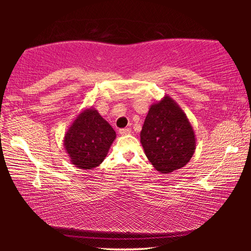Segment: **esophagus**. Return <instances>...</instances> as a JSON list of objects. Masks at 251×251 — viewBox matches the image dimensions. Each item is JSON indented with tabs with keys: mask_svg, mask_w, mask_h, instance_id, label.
I'll use <instances>...</instances> for the list:
<instances>
[{
	"mask_svg": "<svg viewBox=\"0 0 251 251\" xmlns=\"http://www.w3.org/2000/svg\"><path fill=\"white\" fill-rule=\"evenodd\" d=\"M130 128H122L120 129V134L121 135H129L130 134Z\"/></svg>",
	"mask_w": 251,
	"mask_h": 251,
	"instance_id": "obj_1",
	"label": "esophagus"
}]
</instances>
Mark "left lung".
I'll use <instances>...</instances> for the list:
<instances>
[{
	"instance_id": "left-lung-1",
	"label": "left lung",
	"mask_w": 251,
	"mask_h": 251,
	"mask_svg": "<svg viewBox=\"0 0 251 251\" xmlns=\"http://www.w3.org/2000/svg\"><path fill=\"white\" fill-rule=\"evenodd\" d=\"M141 143L156 171L171 174L193 157L196 135L180 106L165 95L151 105L141 130Z\"/></svg>"
}]
</instances>
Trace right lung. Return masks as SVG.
Masks as SVG:
<instances>
[{"label": "right lung", "mask_w": 251, "mask_h": 251, "mask_svg": "<svg viewBox=\"0 0 251 251\" xmlns=\"http://www.w3.org/2000/svg\"><path fill=\"white\" fill-rule=\"evenodd\" d=\"M116 138L113 127L94 107L84 108L64 135V148L71 163L79 169H93L103 163Z\"/></svg>", "instance_id": "1"}]
</instances>
